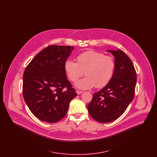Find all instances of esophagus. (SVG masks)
<instances>
[{"label": "esophagus", "mask_w": 157, "mask_h": 157, "mask_svg": "<svg viewBox=\"0 0 157 157\" xmlns=\"http://www.w3.org/2000/svg\"><path fill=\"white\" fill-rule=\"evenodd\" d=\"M76 94H77L78 95H80V94H82L83 92H82V91H80V90H76Z\"/></svg>", "instance_id": "obj_1"}]
</instances>
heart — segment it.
Masks as SVG:
<instances>
[{"mask_svg": "<svg viewBox=\"0 0 157 157\" xmlns=\"http://www.w3.org/2000/svg\"><path fill=\"white\" fill-rule=\"evenodd\" d=\"M76 61L67 59L65 62L64 69L69 79L75 82L82 75L85 78L78 80L75 86L81 90L90 89L94 86L101 88L111 81L113 75L115 62L113 58L103 53L89 51L78 55Z\"/></svg>", "mask_w": 157, "mask_h": 157, "instance_id": "b5f03b06", "label": "heart"}]
</instances>
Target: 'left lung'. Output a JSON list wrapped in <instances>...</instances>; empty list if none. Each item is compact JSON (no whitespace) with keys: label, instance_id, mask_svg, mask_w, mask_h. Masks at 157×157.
<instances>
[{"label":"left lung","instance_id":"1","mask_svg":"<svg viewBox=\"0 0 157 157\" xmlns=\"http://www.w3.org/2000/svg\"><path fill=\"white\" fill-rule=\"evenodd\" d=\"M115 56V67L109 82L95 92L88 105L90 115L102 123L118 119L134 97L136 74L130 58L121 49L108 50Z\"/></svg>","mask_w":157,"mask_h":157}]
</instances>
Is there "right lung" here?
<instances>
[{
    "instance_id": "obj_1",
    "label": "right lung",
    "mask_w": 157,
    "mask_h": 157,
    "mask_svg": "<svg viewBox=\"0 0 157 157\" xmlns=\"http://www.w3.org/2000/svg\"><path fill=\"white\" fill-rule=\"evenodd\" d=\"M74 48L50 45L31 60L23 76V96L39 120L54 123L67 113L77 94L67 80L64 63Z\"/></svg>"
}]
</instances>
